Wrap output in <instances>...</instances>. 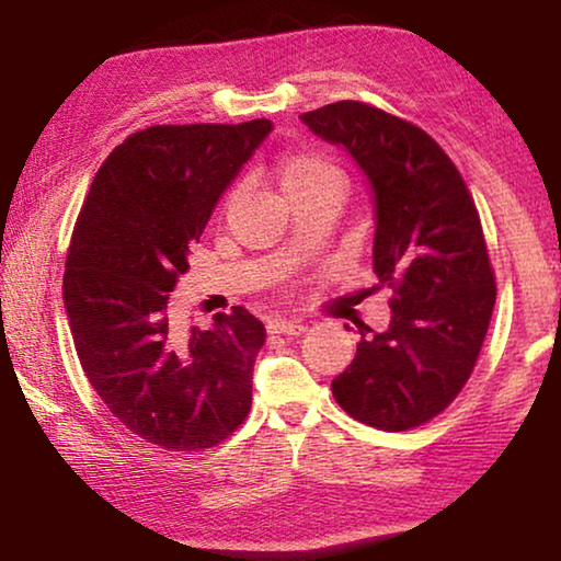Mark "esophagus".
<instances>
[{"mask_svg": "<svg viewBox=\"0 0 561 561\" xmlns=\"http://www.w3.org/2000/svg\"><path fill=\"white\" fill-rule=\"evenodd\" d=\"M267 329H271V334H301L306 332V324L301 319H273Z\"/></svg>", "mask_w": 561, "mask_h": 561, "instance_id": "1", "label": "esophagus"}]
</instances>
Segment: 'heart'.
<instances>
[{
  "label": "heart",
  "mask_w": 561,
  "mask_h": 561,
  "mask_svg": "<svg viewBox=\"0 0 561 561\" xmlns=\"http://www.w3.org/2000/svg\"><path fill=\"white\" fill-rule=\"evenodd\" d=\"M278 173L280 191L286 198L306 194V191H319V188H344V175L332 160L317 152H294L278 160L275 165Z\"/></svg>",
  "instance_id": "1"
}]
</instances>
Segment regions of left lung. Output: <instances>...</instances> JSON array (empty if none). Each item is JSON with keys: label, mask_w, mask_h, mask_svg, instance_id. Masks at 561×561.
I'll use <instances>...</instances> for the list:
<instances>
[{"label": "left lung", "mask_w": 561, "mask_h": 561, "mask_svg": "<svg viewBox=\"0 0 561 561\" xmlns=\"http://www.w3.org/2000/svg\"><path fill=\"white\" fill-rule=\"evenodd\" d=\"M373 191V271L393 290L390 324H359L357 355L332 380L336 403L382 432L434 419L465 388L495 306L480 217L447 152L411 122L363 102L306 112Z\"/></svg>", "instance_id": "obj_1"}]
</instances>
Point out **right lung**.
Segmentation results:
<instances>
[{
	"label": "right lung",
	"mask_w": 561,
	"mask_h": 561,
	"mask_svg": "<svg viewBox=\"0 0 561 561\" xmlns=\"http://www.w3.org/2000/svg\"><path fill=\"white\" fill-rule=\"evenodd\" d=\"M273 129L156 125L104 160L76 221L64 275L81 367L129 432L171 451L209 449L252 405L265 327L248 309L181 329L168 294L214 206Z\"/></svg>",
	"instance_id": "1"
}]
</instances>
